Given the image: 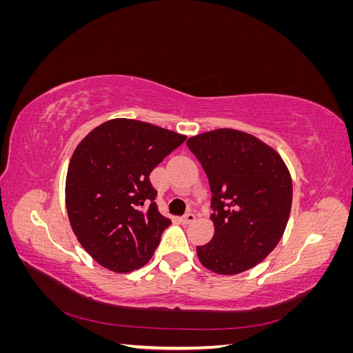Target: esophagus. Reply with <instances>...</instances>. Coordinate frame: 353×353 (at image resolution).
Here are the masks:
<instances>
[{
	"mask_svg": "<svg viewBox=\"0 0 353 353\" xmlns=\"http://www.w3.org/2000/svg\"><path fill=\"white\" fill-rule=\"evenodd\" d=\"M194 221H196V215H194V213H185L184 218H183V222H184V223H191V222H194Z\"/></svg>",
	"mask_w": 353,
	"mask_h": 353,
	"instance_id": "obj_1",
	"label": "esophagus"
}]
</instances>
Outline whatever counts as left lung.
I'll return each instance as SVG.
<instances>
[{
  "label": "left lung",
  "instance_id": "obj_1",
  "mask_svg": "<svg viewBox=\"0 0 353 353\" xmlns=\"http://www.w3.org/2000/svg\"><path fill=\"white\" fill-rule=\"evenodd\" d=\"M187 145L208 175L215 234L197 256L208 270L234 275L262 262L281 240L293 185L281 156L236 130L209 131Z\"/></svg>",
  "mask_w": 353,
  "mask_h": 353
}]
</instances>
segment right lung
Returning <instances> with one entry per match:
<instances>
[{"instance_id":"add662e5","label":"right lung","mask_w":353,"mask_h":353,"mask_svg":"<svg viewBox=\"0 0 353 353\" xmlns=\"http://www.w3.org/2000/svg\"><path fill=\"white\" fill-rule=\"evenodd\" d=\"M185 135L134 119H112L83 138L66 176V209L82 248L104 268H141L170 221L159 212L152 170Z\"/></svg>"}]
</instances>
